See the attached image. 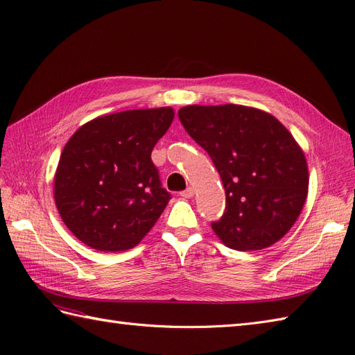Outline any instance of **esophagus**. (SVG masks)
I'll return each mask as SVG.
<instances>
[{"label": "esophagus", "mask_w": 355, "mask_h": 355, "mask_svg": "<svg viewBox=\"0 0 355 355\" xmlns=\"http://www.w3.org/2000/svg\"><path fill=\"white\" fill-rule=\"evenodd\" d=\"M180 196L184 197V198H191V197H194V188H192V187H188L185 191H182V192H180Z\"/></svg>", "instance_id": "1"}]
</instances>
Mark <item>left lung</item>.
Masks as SVG:
<instances>
[{
    "mask_svg": "<svg viewBox=\"0 0 355 355\" xmlns=\"http://www.w3.org/2000/svg\"><path fill=\"white\" fill-rule=\"evenodd\" d=\"M179 120L219 171L227 207L211 230L231 249L259 250L292 228L308 194L304 151L271 114L243 105L180 108Z\"/></svg>",
    "mask_w": 355,
    "mask_h": 355,
    "instance_id": "8db88e82",
    "label": "left lung"
}]
</instances>
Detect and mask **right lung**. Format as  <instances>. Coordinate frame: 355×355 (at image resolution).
Here are the masks:
<instances>
[{"label": "right lung", "instance_id": "obj_1", "mask_svg": "<svg viewBox=\"0 0 355 355\" xmlns=\"http://www.w3.org/2000/svg\"><path fill=\"white\" fill-rule=\"evenodd\" d=\"M173 118L168 106L123 111L94 118L72 135L58 164L55 201L85 245L128 250L154 227L171 196L151 153Z\"/></svg>", "mask_w": 355, "mask_h": 355}]
</instances>
